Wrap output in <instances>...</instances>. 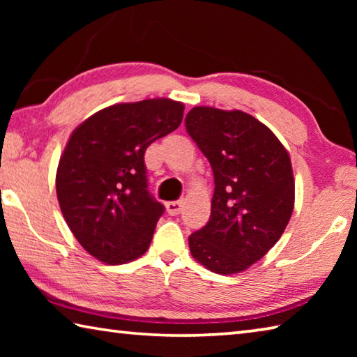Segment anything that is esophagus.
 Instances as JSON below:
<instances>
[{
    "label": "esophagus",
    "mask_w": 357,
    "mask_h": 357,
    "mask_svg": "<svg viewBox=\"0 0 357 357\" xmlns=\"http://www.w3.org/2000/svg\"><path fill=\"white\" fill-rule=\"evenodd\" d=\"M167 213L170 215H178L183 211V202H168L165 204Z\"/></svg>",
    "instance_id": "1"
}]
</instances>
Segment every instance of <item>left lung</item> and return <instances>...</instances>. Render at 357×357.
<instances>
[{"label": "left lung", "instance_id": "left-lung-1", "mask_svg": "<svg viewBox=\"0 0 357 357\" xmlns=\"http://www.w3.org/2000/svg\"><path fill=\"white\" fill-rule=\"evenodd\" d=\"M185 129L215 184L209 222L189 236L190 253L213 273H243L273 249L293 214L289 154L273 130L241 110L193 107Z\"/></svg>", "mask_w": 357, "mask_h": 357}]
</instances>
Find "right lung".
Listing matches in <instances>:
<instances>
[{
    "mask_svg": "<svg viewBox=\"0 0 357 357\" xmlns=\"http://www.w3.org/2000/svg\"><path fill=\"white\" fill-rule=\"evenodd\" d=\"M184 105L172 99L116 104L72 132L56 172L66 222L89 255L123 264L148 250L164 204L148 192L144 151L179 128Z\"/></svg>",
    "mask_w": 357,
    "mask_h": 357,
    "instance_id": "right-lung-1",
    "label": "right lung"
}]
</instances>
